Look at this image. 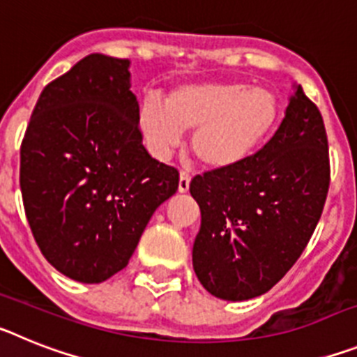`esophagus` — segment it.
I'll return each instance as SVG.
<instances>
[{"instance_id":"34e87169","label":"esophagus","mask_w":357,"mask_h":357,"mask_svg":"<svg viewBox=\"0 0 357 357\" xmlns=\"http://www.w3.org/2000/svg\"><path fill=\"white\" fill-rule=\"evenodd\" d=\"M189 182H191V175L188 172H181V178H178V191L181 193H188Z\"/></svg>"}]
</instances>
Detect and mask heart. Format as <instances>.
I'll list each match as a JSON object with an SVG mask.
<instances>
[{
    "label": "heart",
    "mask_w": 357,
    "mask_h": 357,
    "mask_svg": "<svg viewBox=\"0 0 357 357\" xmlns=\"http://www.w3.org/2000/svg\"><path fill=\"white\" fill-rule=\"evenodd\" d=\"M275 94L248 89L236 82L184 85L166 103L148 98L139 110V127L157 159H168L193 130L191 150L204 166L229 169L250 159L270 137L279 119Z\"/></svg>",
    "instance_id": "b5f03b06"
}]
</instances>
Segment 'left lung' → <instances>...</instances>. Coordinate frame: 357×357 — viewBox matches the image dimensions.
I'll list each match as a JSON object with an SVG mask.
<instances>
[{"instance_id":"left-lung-1","label":"left lung","mask_w":357,"mask_h":357,"mask_svg":"<svg viewBox=\"0 0 357 357\" xmlns=\"http://www.w3.org/2000/svg\"><path fill=\"white\" fill-rule=\"evenodd\" d=\"M329 182L324 119L296 85L284 119L261 150L189 184L202 213L193 245L202 286L223 301H248L272 289L307 247Z\"/></svg>"}]
</instances>
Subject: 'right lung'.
I'll return each instance as SVG.
<instances>
[{
	"mask_svg": "<svg viewBox=\"0 0 357 357\" xmlns=\"http://www.w3.org/2000/svg\"><path fill=\"white\" fill-rule=\"evenodd\" d=\"M130 62L93 53L40 93L21 143L31 234L53 268L85 284L127 266L178 172L143 146Z\"/></svg>",
	"mask_w": 357,
	"mask_h": 357,
	"instance_id": "obj_1",
	"label": "right lung"
}]
</instances>
